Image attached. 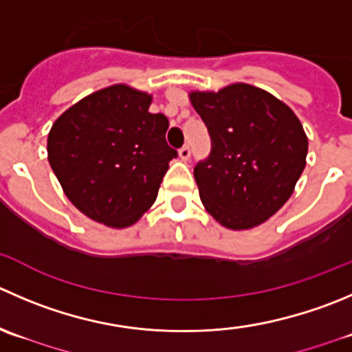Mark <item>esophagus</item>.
<instances>
[{"instance_id": "1", "label": "esophagus", "mask_w": 352, "mask_h": 352, "mask_svg": "<svg viewBox=\"0 0 352 352\" xmlns=\"http://www.w3.org/2000/svg\"><path fill=\"white\" fill-rule=\"evenodd\" d=\"M179 156L184 160V162H187V160L190 158V148H189V144H184L182 148L179 149Z\"/></svg>"}]
</instances>
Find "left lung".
<instances>
[{"instance_id":"obj_1","label":"left lung","mask_w":352,"mask_h":352,"mask_svg":"<svg viewBox=\"0 0 352 352\" xmlns=\"http://www.w3.org/2000/svg\"><path fill=\"white\" fill-rule=\"evenodd\" d=\"M190 101L211 139L194 179L208 213L232 230L267 221L294 190L308 138L294 111L267 91L232 84Z\"/></svg>"}]
</instances>
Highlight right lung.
I'll list each match as a JSON object with an SVG mask.
<instances>
[{
  "label": "right lung",
  "instance_id": "1",
  "mask_svg": "<svg viewBox=\"0 0 352 352\" xmlns=\"http://www.w3.org/2000/svg\"><path fill=\"white\" fill-rule=\"evenodd\" d=\"M151 96L111 85L68 108L47 135V160L77 210L108 227L135 223L158 196L177 149Z\"/></svg>",
  "mask_w": 352,
  "mask_h": 352
}]
</instances>
